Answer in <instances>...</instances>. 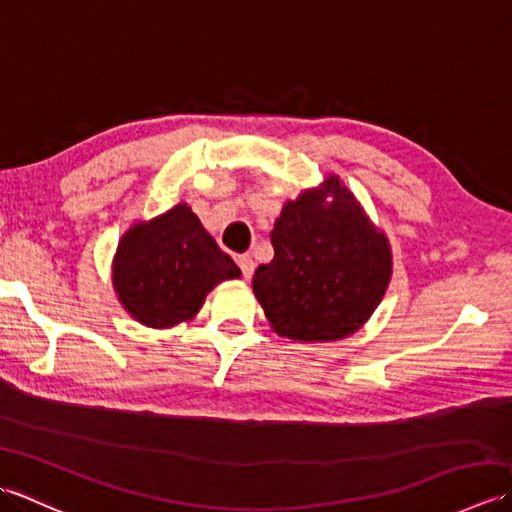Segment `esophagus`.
<instances>
[{
    "label": "esophagus",
    "instance_id": "1",
    "mask_svg": "<svg viewBox=\"0 0 512 512\" xmlns=\"http://www.w3.org/2000/svg\"><path fill=\"white\" fill-rule=\"evenodd\" d=\"M237 264H239V268H242L244 279L253 277V273H255V259L253 257H250V255H239L237 257Z\"/></svg>",
    "mask_w": 512,
    "mask_h": 512
}]
</instances>
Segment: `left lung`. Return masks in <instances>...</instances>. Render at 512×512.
<instances>
[{"mask_svg":"<svg viewBox=\"0 0 512 512\" xmlns=\"http://www.w3.org/2000/svg\"><path fill=\"white\" fill-rule=\"evenodd\" d=\"M270 242L275 257L255 270L253 292L279 336L345 339L372 317L389 286L387 237L336 176L286 202Z\"/></svg>","mask_w":512,"mask_h":512,"instance_id":"obj_1","label":"left lung"}]
</instances>
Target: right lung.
Here are the masks:
<instances>
[{
    "instance_id": "right-lung-1",
    "label": "right lung",
    "mask_w": 512,
    "mask_h": 512,
    "mask_svg": "<svg viewBox=\"0 0 512 512\" xmlns=\"http://www.w3.org/2000/svg\"><path fill=\"white\" fill-rule=\"evenodd\" d=\"M242 273L187 204L138 222L118 242L112 281L118 301L149 328L193 319L204 297Z\"/></svg>"
}]
</instances>
